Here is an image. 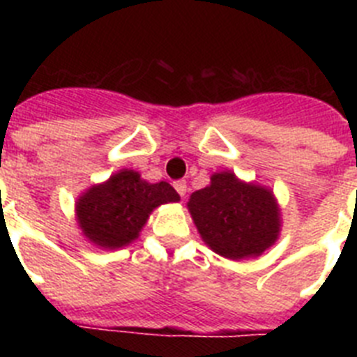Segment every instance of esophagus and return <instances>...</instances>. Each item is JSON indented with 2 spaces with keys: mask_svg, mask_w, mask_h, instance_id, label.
<instances>
[{
  "mask_svg": "<svg viewBox=\"0 0 357 357\" xmlns=\"http://www.w3.org/2000/svg\"><path fill=\"white\" fill-rule=\"evenodd\" d=\"M173 188H175V191L178 195H181L182 198L185 197V191H188V184H185L184 181H176V182H173Z\"/></svg>",
  "mask_w": 357,
  "mask_h": 357,
  "instance_id": "esophagus-1",
  "label": "esophagus"
}]
</instances>
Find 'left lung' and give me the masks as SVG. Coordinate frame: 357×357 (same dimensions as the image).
<instances>
[{"instance_id":"left-lung-1","label":"left lung","mask_w":357,"mask_h":357,"mask_svg":"<svg viewBox=\"0 0 357 357\" xmlns=\"http://www.w3.org/2000/svg\"><path fill=\"white\" fill-rule=\"evenodd\" d=\"M188 211L202 241L230 261L259 257L280 236V206L270 188L241 181L234 172H216L209 185L195 191Z\"/></svg>"}]
</instances>
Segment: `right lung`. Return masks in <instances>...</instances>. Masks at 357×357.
I'll use <instances>...</instances> for the list:
<instances>
[{
  "label": "right lung",
  "mask_w": 357,
  "mask_h": 357,
  "mask_svg": "<svg viewBox=\"0 0 357 357\" xmlns=\"http://www.w3.org/2000/svg\"><path fill=\"white\" fill-rule=\"evenodd\" d=\"M178 200L168 182L151 184L139 172L123 168L85 189L75 202V218L82 236L94 247L118 250L139 238L157 207Z\"/></svg>",
  "instance_id": "add662e5"
}]
</instances>
